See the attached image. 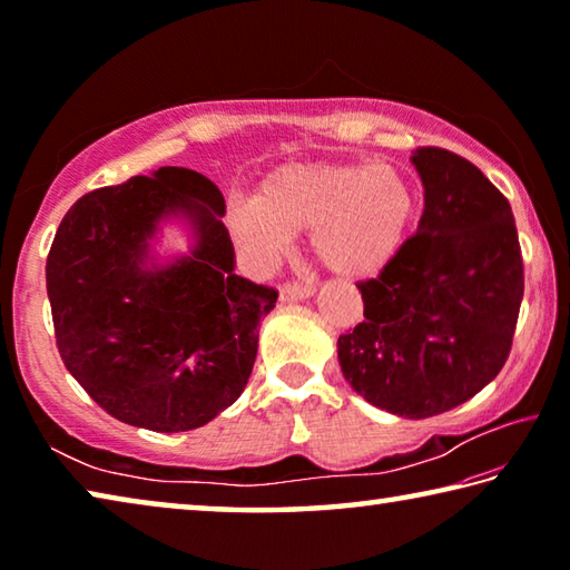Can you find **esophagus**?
Instances as JSON below:
<instances>
[{"label":"esophagus","mask_w":570,"mask_h":570,"mask_svg":"<svg viewBox=\"0 0 570 570\" xmlns=\"http://www.w3.org/2000/svg\"><path fill=\"white\" fill-rule=\"evenodd\" d=\"M278 296H282V302H304V298L314 296V284H284Z\"/></svg>","instance_id":"34e87169"}]
</instances>
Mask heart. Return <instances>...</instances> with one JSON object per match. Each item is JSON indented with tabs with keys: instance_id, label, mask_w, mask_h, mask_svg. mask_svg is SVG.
<instances>
[{
	"instance_id": "obj_1",
	"label": "heart",
	"mask_w": 570,
	"mask_h": 570,
	"mask_svg": "<svg viewBox=\"0 0 570 570\" xmlns=\"http://www.w3.org/2000/svg\"><path fill=\"white\" fill-rule=\"evenodd\" d=\"M417 218V190L392 163H284L258 180L254 200L226 214V228L258 272L272 268L294 234L312 230L326 272L364 282L402 254Z\"/></svg>"
}]
</instances>
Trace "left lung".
Instances as JSON below:
<instances>
[{"instance_id":"left-lung-1","label":"left lung","mask_w":570,"mask_h":570,"mask_svg":"<svg viewBox=\"0 0 570 570\" xmlns=\"http://www.w3.org/2000/svg\"><path fill=\"white\" fill-rule=\"evenodd\" d=\"M424 188L417 234L360 284L364 322L340 336L350 387L407 420L435 417L498 377L523 302V258L508 198L470 160L412 153Z\"/></svg>"}]
</instances>
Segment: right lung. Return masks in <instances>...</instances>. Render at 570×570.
Listing matches in <instances>:
<instances>
[{"mask_svg":"<svg viewBox=\"0 0 570 570\" xmlns=\"http://www.w3.org/2000/svg\"><path fill=\"white\" fill-rule=\"evenodd\" d=\"M216 183L166 166L92 190L47 256V296L67 372L115 420L204 428L248 384L274 288L236 276ZM178 229L186 249L167 246Z\"/></svg>","mask_w":570,"mask_h":570,"instance_id":"1","label":"right lung"}]
</instances>
